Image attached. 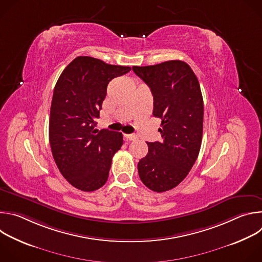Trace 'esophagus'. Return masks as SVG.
Returning a JSON list of instances; mask_svg holds the SVG:
<instances>
[{"label": "esophagus", "instance_id": "34e87169", "mask_svg": "<svg viewBox=\"0 0 262 262\" xmlns=\"http://www.w3.org/2000/svg\"><path fill=\"white\" fill-rule=\"evenodd\" d=\"M125 138H126L127 140H129V141H135V140L138 139L137 136H135V135H125Z\"/></svg>", "mask_w": 262, "mask_h": 262}]
</instances>
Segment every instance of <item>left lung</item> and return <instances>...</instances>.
Returning <instances> with one entry per match:
<instances>
[{
	"label": "left lung",
	"instance_id": "left-lung-1",
	"mask_svg": "<svg viewBox=\"0 0 262 262\" xmlns=\"http://www.w3.org/2000/svg\"><path fill=\"white\" fill-rule=\"evenodd\" d=\"M134 72L150 88L155 117L162 120V141L148 143L138 172L151 191L163 193L177 186L194 166L203 134V98L192 68L172 60L150 66H134Z\"/></svg>",
	"mask_w": 262,
	"mask_h": 262
}]
</instances>
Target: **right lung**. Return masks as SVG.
<instances>
[{
  "label": "right lung",
  "instance_id": "right-lung-1",
  "mask_svg": "<svg viewBox=\"0 0 262 262\" xmlns=\"http://www.w3.org/2000/svg\"><path fill=\"white\" fill-rule=\"evenodd\" d=\"M129 70L80 56L57 81L49 127L52 154L64 178L81 191L93 192L106 182L112 159L123 144L121 133L94 127L107 84Z\"/></svg>",
  "mask_w": 262,
  "mask_h": 262
}]
</instances>
